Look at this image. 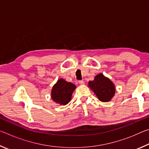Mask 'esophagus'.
Here are the masks:
<instances>
[{
  "instance_id": "obj_1",
  "label": "esophagus",
  "mask_w": 149,
  "mask_h": 149,
  "mask_svg": "<svg viewBox=\"0 0 149 149\" xmlns=\"http://www.w3.org/2000/svg\"><path fill=\"white\" fill-rule=\"evenodd\" d=\"M78 82H79V84L80 85H84V81H83V80H79Z\"/></svg>"
}]
</instances>
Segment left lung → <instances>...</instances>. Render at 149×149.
I'll return each mask as SVG.
<instances>
[{
  "mask_svg": "<svg viewBox=\"0 0 149 149\" xmlns=\"http://www.w3.org/2000/svg\"><path fill=\"white\" fill-rule=\"evenodd\" d=\"M88 85L99 100L102 102L110 101L115 95L114 84L102 74L96 75L94 80L89 81Z\"/></svg>",
  "mask_w": 149,
  "mask_h": 149,
  "instance_id": "left-lung-1",
  "label": "left lung"
}]
</instances>
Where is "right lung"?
<instances>
[{"label":"right lung","instance_id":"obj_1","mask_svg":"<svg viewBox=\"0 0 149 149\" xmlns=\"http://www.w3.org/2000/svg\"><path fill=\"white\" fill-rule=\"evenodd\" d=\"M76 86L64 79H59L52 89L51 97L55 102L60 105H65L72 99V93Z\"/></svg>","mask_w":149,"mask_h":149}]
</instances>
